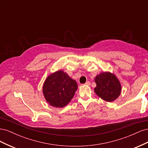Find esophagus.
I'll use <instances>...</instances> for the list:
<instances>
[{"label": "esophagus", "instance_id": "obj_1", "mask_svg": "<svg viewBox=\"0 0 148 148\" xmlns=\"http://www.w3.org/2000/svg\"><path fill=\"white\" fill-rule=\"evenodd\" d=\"M85 84H86V85H88V86H89V85L91 84V83L89 82H86V83H85Z\"/></svg>", "mask_w": 148, "mask_h": 148}]
</instances>
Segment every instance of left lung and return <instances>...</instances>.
I'll list each match as a JSON object with an SVG mask.
<instances>
[{
  "mask_svg": "<svg viewBox=\"0 0 148 148\" xmlns=\"http://www.w3.org/2000/svg\"><path fill=\"white\" fill-rule=\"evenodd\" d=\"M96 87L95 91L101 99L107 102H112L120 96L122 87L118 78L114 74L103 72L95 78Z\"/></svg>",
  "mask_w": 148,
  "mask_h": 148,
  "instance_id": "8db88e82",
  "label": "left lung"
}]
</instances>
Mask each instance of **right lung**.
Returning a JSON list of instances; mask_svg holds the SVG:
<instances>
[{
  "instance_id": "right-lung-1",
  "label": "right lung",
  "mask_w": 148,
  "mask_h": 148,
  "mask_svg": "<svg viewBox=\"0 0 148 148\" xmlns=\"http://www.w3.org/2000/svg\"><path fill=\"white\" fill-rule=\"evenodd\" d=\"M78 85L64 71L59 70L46 79L42 92L46 100L51 106L62 108L69 104L73 97Z\"/></svg>"
}]
</instances>
